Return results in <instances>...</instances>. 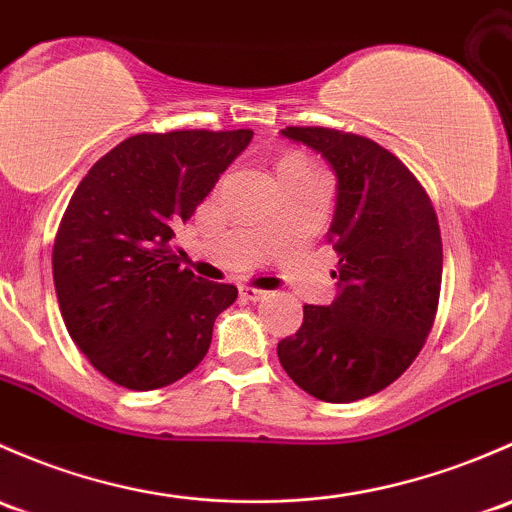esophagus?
Segmentation results:
<instances>
[{"label":"esophagus","mask_w":512,"mask_h":512,"mask_svg":"<svg viewBox=\"0 0 512 512\" xmlns=\"http://www.w3.org/2000/svg\"><path fill=\"white\" fill-rule=\"evenodd\" d=\"M240 297L247 301H260L267 297L265 289H255V287H240Z\"/></svg>","instance_id":"34e87169"}]
</instances>
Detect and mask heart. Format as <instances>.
<instances>
[{"label": "heart", "mask_w": 512, "mask_h": 512, "mask_svg": "<svg viewBox=\"0 0 512 512\" xmlns=\"http://www.w3.org/2000/svg\"><path fill=\"white\" fill-rule=\"evenodd\" d=\"M279 166H309V164H306V161L299 159V157H287V159L279 161Z\"/></svg>", "instance_id": "obj_1"}]
</instances>
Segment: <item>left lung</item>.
<instances>
[{
	"instance_id": "left-lung-1",
	"label": "left lung",
	"mask_w": 512,
	"mask_h": 512,
	"mask_svg": "<svg viewBox=\"0 0 512 512\" xmlns=\"http://www.w3.org/2000/svg\"><path fill=\"white\" fill-rule=\"evenodd\" d=\"M336 174L326 240L338 255L336 299L304 306L277 343L282 368L324 402H355L395 383L422 351L441 289V235L427 193L380 144L326 127H287Z\"/></svg>"
}]
</instances>
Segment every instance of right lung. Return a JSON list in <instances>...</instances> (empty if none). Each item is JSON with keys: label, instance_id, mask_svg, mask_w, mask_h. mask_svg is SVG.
<instances>
[{"label": "right lung", "instance_id": "obj_1", "mask_svg": "<svg viewBox=\"0 0 512 512\" xmlns=\"http://www.w3.org/2000/svg\"><path fill=\"white\" fill-rule=\"evenodd\" d=\"M250 142V129L134 134L75 188L53 284L75 346L112 383L157 390L208 353L238 289L181 270L169 242Z\"/></svg>", "mask_w": 512, "mask_h": 512}]
</instances>
